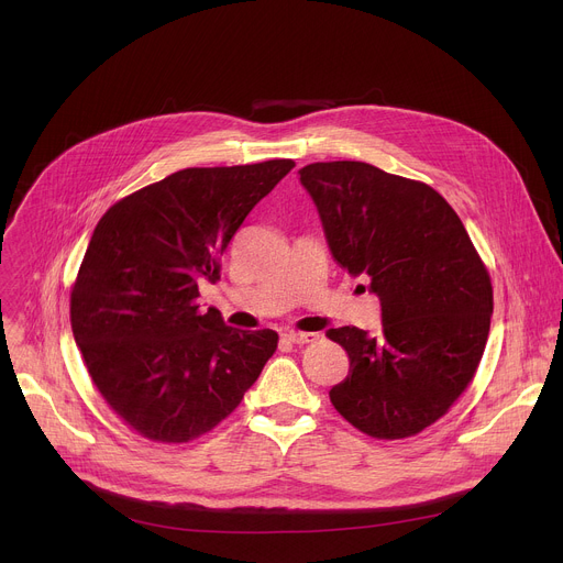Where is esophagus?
I'll return each instance as SVG.
<instances>
[{"instance_id": "34e87169", "label": "esophagus", "mask_w": 563, "mask_h": 563, "mask_svg": "<svg viewBox=\"0 0 563 563\" xmlns=\"http://www.w3.org/2000/svg\"><path fill=\"white\" fill-rule=\"evenodd\" d=\"M285 339L294 345H305V343H313L318 336L316 334H309V332H287Z\"/></svg>"}]
</instances>
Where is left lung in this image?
<instances>
[{"label": "left lung", "mask_w": 563, "mask_h": 563, "mask_svg": "<svg viewBox=\"0 0 563 563\" xmlns=\"http://www.w3.org/2000/svg\"><path fill=\"white\" fill-rule=\"evenodd\" d=\"M334 261L380 300L376 336H328L350 356L336 412L374 439H408L454 406L484 356L493 283L448 200L430 185L356 159L302 167Z\"/></svg>", "instance_id": "8db88e82"}]
</instances>
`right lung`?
Segmentation results:
<instances>
[{
    "label": "right lung",
    "mask_w": 563,
    "mask_h": 563,
    "mask_svg": "<svg viewBox=\"0 0 563 563\" xmlns=\"http://www.w3.org/2000/svg\"><path fill=\"white\" fill-rule=\"evenodd\" d=\"M296 167H191L118 200L70 287V328L107 406L135 434L189 443L243 400L278 347L274 330L227 328L200 280L247 213Z\"/></svg>",
    "instance_id": "add662e5"
}]
</instances>
